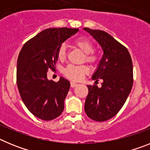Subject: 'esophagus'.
<instances>
[{
    "label": "esophagus",
    "instance_id": "obj_1",
    "mask_svg": "<svg viewBox=\"0 0 150 150\" xmlns=\"http://www.w3.org/2000/svg\"><path fill=\"white\" fill-rule=\"evenodd\" d=\"M77 86H78L77 83H74V82H71V88H74V87Z\"/></svg>",
    "mask_w": 150,
    "mask_h": 150
}]
</instances>
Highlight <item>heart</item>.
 Masks as SVG:
<instances>
[{
    "label": "heart",
    "mask_w": 150,
    "mask_h": 150,
    "mask_svg": "<svg viewBox=\"0 0 150 150\" xmlns=\"http://www.w3.org/2000/svg\"><path fill=\"white\" fill-rule=\"evenodd\" d=\"M74 45L78 47L83 52L86 54L85 59L87 62L94 63L97 61V55L93 52L94 46L91 41L85 38H79L74 40ZM58 57L60 60H64L66 58V47L64 45H61L58 50ZM88 72V68L86 65H73L69 64L64 69V76L74 81L81 80Z\"/></svg>",
    "instance_id": "1"
}]
</instances>
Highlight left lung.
<instances>
[{"instance_id":"1","label":"left lung","mask_w":150,"mask_h":150,"mask_svg":"<svg viewBox=\"0 0 150 150\" xmlns=\"http://www.w3.org/2000/svg\"><path fill=\"white\" fill-rule=\"evenodd\" d=\"M100 44L104 54L91 76L101 87L87 85L88 93L85 112L97 122H104L116 116L121 110L133 86V65L127 48L104 30L84 28Z\"/></svg>"}]
</instances>
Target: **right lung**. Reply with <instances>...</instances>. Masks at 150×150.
I'll list each match as a JSON object with an SVG mask.
<instances>
[{
	"label": "right lung",
	"instance_id": "add662e5",
	"mask_svg": "<svg viewBox=\"0 0 150 150\" xmlns=\"http://www.w3.org/2000/svg\"><path fill=\"white\" fill-rule=\"evenodd\" d=\"M78 28H48L25 43L17 61L16 81L22 101L34 116L52 120L62 114L70 82L61 76L55 83L47 79L54 70L59 46Z\"/></svg>",
	"mask_w": 150,
	"mask_h": 150
}]
</instances>
